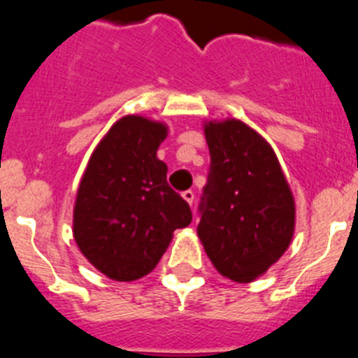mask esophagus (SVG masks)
Masks as SVG:
<instances>
[{
    "mask_svg": "<svg viewBox=\"0 0 358 358\" xmlns=\"http://www.w3.org/2000/svg\"><path fill=\"white\" fill-rule=\"evenodd\" d=\"M182 198L185 201H187L189 205H192V201H194V192H192V191H183L182 192Z\"/></svg>",
    "mask_w": 358,
    "mask_h": 358,
    "instance_id": "esophagus-1",
    "label": "esophagus"
}]
</instances>
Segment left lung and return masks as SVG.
<instances>
[{
	"instance_id": "1",
	"label": "left lung",
	"mask_w": 358,
	"mask_h": 358,
	"mask_svg": "<svg viewBox=\"0 0 358 358\" xmlns=\"http://www.w3.org/2000/svg\"><path fill=\"white\" fill-rule=\"evenodd\" d=\"M203 133L210 173L198 238L222 275L252 282L290 247L294 194L272 145L248 124L205 120Z\"/></svg>"
}]
</instances>
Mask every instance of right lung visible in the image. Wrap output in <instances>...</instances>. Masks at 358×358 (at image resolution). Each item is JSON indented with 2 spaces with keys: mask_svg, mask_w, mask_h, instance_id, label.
I'll use <instances>...</instances> for the list:
<instances>
[{
  "mask_svg": "<svg viewBox=\"0 0 358 358\" xmlns=\"http://www.w3.org/2000/svg\"><path fill=\"white\" fill-rule=\"evenodd\" d=\"M167 124L124 115L93 149L73 205V239L106 278L135 281L158 265L173 232L192 220L157 157Z\"/></svg>",
  "mask_w": 358,
  "mask_h": 358,
  "instance_id": "obj_1",
  "label": "right lung"
}]
</instances>
